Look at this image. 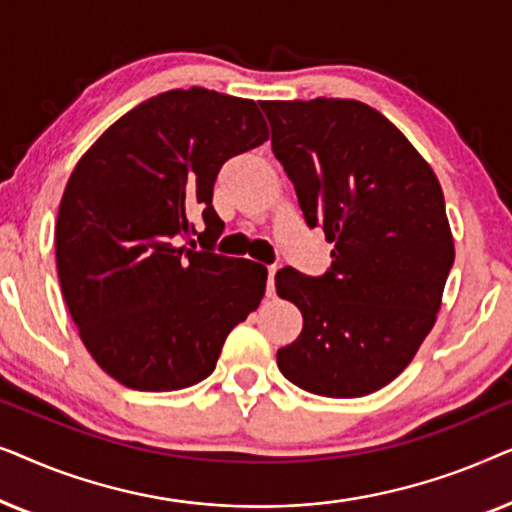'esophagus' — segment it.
Instances as JSON below:
<instances>
[{
  "mask_svg": "<svg viewBox=\"0 0 512 512\" xmlns=\"http://www.w3.org/2000/svg\"><path fill=\"white\" fill-rule=\"evenodd\" d=\"M275 275H277V265H268V296L275 293Z\"/></svg>",
  "mask_w": 512,
  "mask_h": 512,
  "instance_id": "obj_1",
  "label": "esophagus"
}]
</instances>
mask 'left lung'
Returning a JSON list of instances; mask_svg holds the SVG:
<instances>
[{
    "mask_svg": "<svg viewBox=\"0 0 512 512\" xmlns=\"http://www.w3.org/2000/svg\"><path fill=\"white\" fill-rule=\"evenodd\" d=\"M261 109L305 223L335 244L326 275H275L279 298L303 314V331L279 349L277 366L310 394H373L408 368L436 324L454 263L443 188L368 104L317 97Z\"/></svg>",
    "mask_w": 512,
    "mask_h": 512,
    "instance_id": "left-lung-1",
    "label": "left lung"
}]
</instances>
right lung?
<instances>
[{
	"label": "right lung",
	"mask_w": 512,
	"mask_h": 512,
	"mask_svg": "<svg viewBox=\"0 0 512 512\" xmlns=\"http://www.w3.org/2000/svg\"><path fill=\"white\" fill-rule=\"evenodd\" d=\"M254 100L167 90L118 118L76 163L55 223L60 289L104 373L174 391L214 373L228 333L254 312L268 270L214 254V181L268 139ZM202 213L203 249L181 248Z\"/></svg>",
	"instance_id": "right-lung-1"
}]
</instances>
